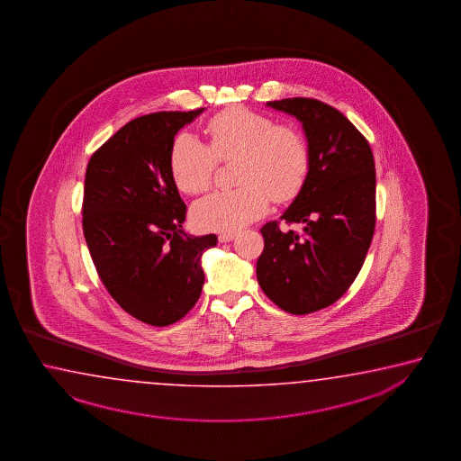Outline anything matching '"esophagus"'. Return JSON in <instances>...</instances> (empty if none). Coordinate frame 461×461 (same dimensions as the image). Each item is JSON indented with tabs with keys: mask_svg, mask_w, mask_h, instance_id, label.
<instances>
[{
	"mask_svg": "<svg viewBox=\"0 0 461 461\" xmlns=\"http://www.w3.org/2000/svg\"><path fill=\"white\" fill-rule=\"evenodd\" d=\"M218 239L221 243L232 242L235 239V234H232V232H224V234H219Z\"/></svg>",
	"mask_w": 461,
	"mask_h": 461,
	"instance_id": "34e87169",
	"label": "esophagus"
}]
</instances>
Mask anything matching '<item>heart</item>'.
<instances>
[{
  "mask_svg": "<svg viewBox=\"0 0 461 461\" xmlns=\"http://www.w3.org/2000/svg\"><path fill=\"white\" fill-rule=\"evenodd\" d=\"M210 146L180 133L170 152L176 186L188 194L206 192L218 160L235 162V190L216 192L193 204L192 218L204 230L234 232L268 211L269 201L295 198L307 180L309 144L295 128L245 107H230L206 125Z\"/></svg>",
  "mask_w": 461,
  "mask_h": 461,
  "instance_id": "obj_1",
  "label": "heart"
}]
</instances>
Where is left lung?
I'll use <instances>...</instances> for the list:
<instances>
[{
	"mask_svg": "<svg viewBox=\"0 0 461 461\" xmlns=\"http://www.w3.org/2000/svg\"><path fill=\"white\" fill-rule=\"evenodd\" d=\"M267 105L301 122L310 168L281 216L302 230L261 227L257 277L277 307L305 315L335 303L359 275L375 229V164L367 140L327 104L294 97Z\"/></svg>",
	"mask_w": 461,
	"mask_h": 461,
	"instance_id": "left-lung-1",
	"label": "left lung"
}]
</instances>
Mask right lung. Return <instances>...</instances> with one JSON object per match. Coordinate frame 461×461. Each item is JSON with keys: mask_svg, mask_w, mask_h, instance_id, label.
Here are the masks:
<instances>
[{"mask_svg": "<svg viewBox=\"0 0 461 461\" xmlns=\"http://www.w3.org/2000/svg\"><path fill=\"white\" fill-rule=\"evenodd\" d=\"M204 109L134 118L87 164L83 230L110 295L131 317L167 327L200 299L203 253L218 237L185 232L186 206L170 170L180 128Z\"/></svg>", "mask_w": 461, "mask_h": 461, "instance_id": "obj_1", "label": "right lung"}]
</instances>
